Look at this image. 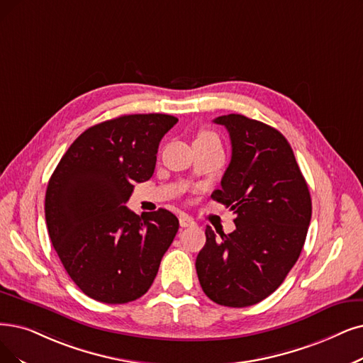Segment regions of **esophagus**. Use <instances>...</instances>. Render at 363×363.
<instances>
[{"label": "esophagus", "mask_w": 363, "mask_h": 363, "mask_svg": "<svg viewBox=\"0 0 363 363\" xmlns=\"http://www.w3.org/2000/svg\"><path fill=\"white\" fill-rule=\"evenodd\" d=\"M179 220H180V226L182 228H187V226H194L195 225V220L192 219L191 216H187V214H182Z\"/></svg>", "instance_id": "34e87169"}]
</instances>
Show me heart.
Returning a JSON list of instances; mask_svg holds the SVG:
<instances>
[{
	"instance_id": "b5f03b06",
	"label": "heart",
	"mask_w": 363,
	"mask_h": 363,
	"mask_svg": "<svg viewBox=\"0 0 363 363\" xmlns=\"http://www.w3.org/2000/svg\"><path fill=\"white\" fill-rule=\"evenodd\" d=\"M196 140H219V138H217V135L213 131H210V129H202Z\"/></svg>"
}]
</instances>
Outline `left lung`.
Here are the masks:
<instances>
[{
    "instance_id": "8db88e82",
    "label": "left lung",
    "mask_w": 363,
    "mask_h": 363,
    "mask_svg": "<svg viewBox=\"0 0 363 363\" xmlns=\"http://www.w3.org/2000/svg\"><path fill=\"white\" fill-rule=\"evenodd\" d=\"M230 138L222 189L211 198L235 213L237 229L206 228L196 257L204 294L219 306H255L275 292L296 264L311 220V196L291 144L275 128L242 114L214 119Z\"/></svg>"
}]
</instances>
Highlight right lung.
<instances>
[{"instance_id": "1", "label": "right lung", "mask_w": 363, "mask_h": 363, "mask_svg": "<svg viewBox=\"0 0 363 363\" xmlns=\"http://www.w3.org/2000/svg\"><path fill=\"white\" fill-rule=\"evenodd\" d=\"M169 114H128L86 129L53 171L46 223L53 247L80 291L106 303L146 294L179 219L159 208L125 207L134 183L153 176L159 143L177 123Z\"/></svg>"}]
</instances>
